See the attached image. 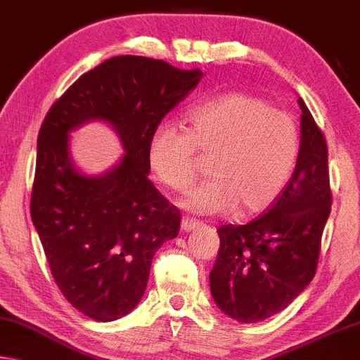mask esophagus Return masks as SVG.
I'll use <instances>...</instances> for the list:
<instances>
[{"label":"esophagus","instance_id":"esophagus-1","mask_svg":"<svg viewBox=\"0 0 360 360\" xmlns=\"http://www.w3.org/2000/svg\"><path fill=\"white\" fill-rule=\"evenodd\" d=\"M199 225H201V224H199L198 220H193V219H188V217L181 219V230L186 231V233H188V231H191V230H196Z\"/></svg>","mask_w":360,"mask_h":360}]
</instances>
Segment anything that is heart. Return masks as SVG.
I'll return each mask as SVG.
<instances>
[{
    "label": "heart",
    "mask_w": 360,
    "mask_h": 360,
    "mask_svg": "<svg viewBox=\"0 0 360 360\" xmlns=\"http://www.w3.org/2000/svg\"><path fill=\"white\" fill-rule=\"evenodd\" d=\"M188 130L164 122L148 145L149 167L165 186L181 191L198 174V153L212 156L209 179L180 199L185 211L214 215L235 207L248 215L281 195L301 148L296 120L264 98L231 91L198 104Z\"/></svg>",
    "instance_id": "1"
}]
</instances>
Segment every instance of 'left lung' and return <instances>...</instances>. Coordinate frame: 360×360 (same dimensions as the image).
Returning a JSON list of instances; mask_svg holds the SVG:
<instances>
[{
  "mask_svg": "<svg viewBox=\"0 0 360 360\" xmlns=\"http://www.w3.org/2000/svg\"><path fill=\"white\" fill-rule=\"evenodd\" d=\"M301 148L281 195L261 217L217 230L220 248L209 274L217 306L241 323H256L288 306L311 283L331 211L328 148L300 98Z\"/></svg>",
  "mask_w": 360,
  "mask_h": 360,
  "instance_id": "8db88e82",
  "label": "left lung"
}]
</instances>
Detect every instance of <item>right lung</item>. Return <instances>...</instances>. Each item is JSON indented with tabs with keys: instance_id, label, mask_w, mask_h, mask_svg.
I'll list each match as a JSON object with an SVG mask.
<instances>
[{
	"instance_id": "1",
	"label": "right lung",
	"mask_w": 360,
	"mask_h": 360,
	"mask_svg": "<svg viewBox=\"0 0 360 360\" xmlns=\"http://www.w3.org/2000/svg\"><path fill=\"white\" fill-rule=\"evenodd\" d=\"M202 72L161 59L115 56L72 84L38 134L30 214L58 288L98 322L129 314L146 290L156 251L179 235L181 214L148 179V145ZM115 125L127 154L98 177L76 172L68 131L88 120Z\"/></svg>"
}]
</instances>
